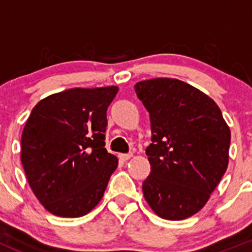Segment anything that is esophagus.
<instances>
[{"label":"esophagus","mask_w":252,"mask_h":252,"mask_svg":"<svg viewBox=\"0 0 252 252\" xmlns=\"http://www.w3.org/2000/svg\"><path fill=\"white\" fill-rule=\"evenodd\" d=\"M131 156H133V154H121L119 155V158H121L122 161H128Z\"/></svg>","instance_id":"34e87169"}]
</instances>
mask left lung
Instances as JSON below:
<instances>
[{
  "mask_svg": "<svg viewBox=\"0 0 252 252\" xmlns=\"http://www.w3.org/2000/svg\"><path fill=\"white\" fill-rule=\"evenodd\" d=\"M134 89L151 122L145 200L164 220L191 217L227 171L229 126L217 103L184 81L157 78Z\"/></svg>",
  "mask_w": 252,
  "mask_h": 252,
  "instance_id": "1",
  "label": "left lung"
}]
</instances>
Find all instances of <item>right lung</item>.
Here are the masks:
<instances>
[{"label": "right lung", "instance_id": "obj_1", "mask_svg": "<svg viewBox=\"0 0 252 252\" xmlns=\"http://www.w3.org/2000/svg\"><path fill=\"white\" fill-rule=\"evenodd\" d=\"M117 86L69 89L40 101L22 134V163L48 212L81 217L101 201L118 158L105 149Z\"/></svg>", "mask_w": 252, "mask_h": 252}]
</instances>
